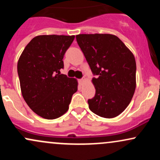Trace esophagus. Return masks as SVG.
I'll list each match as a JSON object with an SVG mask.
<instances>
[{"label": "esophagus", "mask_w": 160, "mask_h": 160, "mask_svg": "<svg viewBox=\"0 0 160 160\" xmlns=\"http://www.w3.org/2000/svg\"><path fill=\"white\" fill-rule=\"evenodd\" d=\"M84 80H85V79H84V78H82V79H79V80H78V82H79V83H80V84H82V82L84 81Z\"/></svg>", "instance_id": "obj_1"}]
</instances>
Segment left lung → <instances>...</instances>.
Segmentation results:
<instances>
[{
  "label": "left lung",
  "mask_w": 160,
  "mask_h": 160,
  "mask_svg": "<svg viewBox=\"0 0 160 160\" xmlns=\"http://www.w3.org/2000/svg\"><path fill=\"white\" fill-rule=\"evenodd\" d=\"M77 42L93 75L95 95L88 100L90 111L104 118L120 115L136 87V62L132 52L113 34H78Z\"/></svg>",
  "instance_id": "1"
}]
</instances>
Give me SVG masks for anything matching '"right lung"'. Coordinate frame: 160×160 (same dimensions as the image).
I'll use <instances>...</instances> for the list:
<instances>
[{
	"label": "right lung",
	"mask_w": 160,
	"mask_h": 160,
	"mask_svg": "<svg viewBox=\"0 0 160 160\" xmlns=\"http://www.w3.org/2000/svg\"><path fill=\"white\" fill-rule=\"evenodd\" d=\"M74 36L40 35L28 43L17 65L22 94L34 113L47 120L68 110L78 81L60 74L64 55Z\"/></svg>",
	"instance_id": "right-lung-1"
}]
</instances>
